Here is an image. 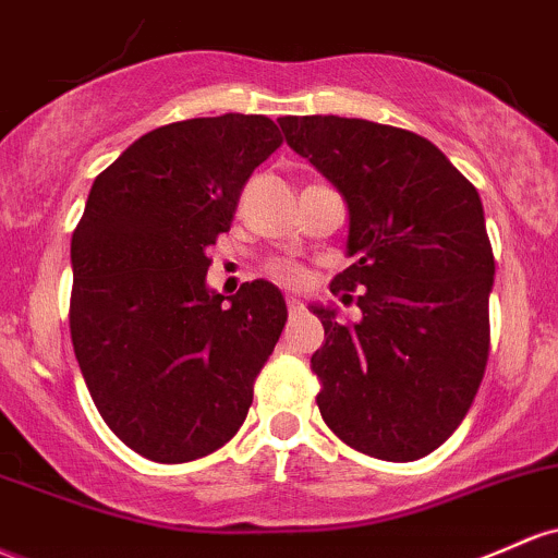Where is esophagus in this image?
Listing matches in <instances>:
<instances>
[{
  "label": "esophagus",
  "instance_id": "1",
  "mask_svg": "<svg viewBox=\"0 0 558 558\" xmlns=\"http://www.w3.org/2000/svg\"><path fill=\"white\" fill-rule=\"evenodd\" d=\"M286 304H289V315H299V312L304 310L302 299H296V296H289V299H286Z\"/></svg>",
  "mask_w": 558,
  "mask_h": 558
}]
</instances>
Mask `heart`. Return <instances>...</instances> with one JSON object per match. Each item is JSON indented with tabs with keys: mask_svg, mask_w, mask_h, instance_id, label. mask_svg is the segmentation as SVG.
Returning a JSON list of instances; mask_svg holds the SVG:
<instances>
[{
	"mask_svg": "<svg viewBox=\"0 0 558 558\" xmlns=\"http://www.w3.org/2000/svg\"><path fill=\"white\" fill-rule=\"evenodd\" d=\"M269 275L278 278L280 283H299V280H302V272L293 265H289V262H272V265H269Z\"/></svg>",
	"mask_w": 558,
	"mask_h": 558,
	"instance_id": "obj_1",
	"label": "heart"
}]
</instances>
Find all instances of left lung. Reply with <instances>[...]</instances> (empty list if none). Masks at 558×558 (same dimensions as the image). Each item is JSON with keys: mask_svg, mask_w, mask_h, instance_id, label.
Here are the masks:
<instances>
[{"mask_svg": "<svg viewBox=\"0 0 558 558\" xmlns=\"http://www.w3.org/2000/svg\"><path fill=\"white\" fill-rule=\"evenodd\" d=\"M286 143L344 195L347 256L330 291L357 323L312 307L323 421L381 461L437 450L466 418L489 352L495 259L476 187L421 134L365 119L286 116Z\"/></svg>", "mask_w": 558, "mask_h": 558, "instance_id": "1", "label": "left lung"}]
</instances>
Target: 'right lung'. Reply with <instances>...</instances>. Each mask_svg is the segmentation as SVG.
Returning <instances> with one entry per match:
<instances>
[{"label":"right lung","instance_id":"add662e5","mask_svg":"<svg viewBox=\"0 0 558 558\" xmlns=\"http://www.w3.org/2000/svg\"><path fill=\"white\" fill-rule=\"evenodd\" d=\"M267 116L158 126L97 174L71 238V341L110 432L185 463L235 437L286 326L267 280L225 302L206 286L251 171L280 148Z\"/></svg>","mask_w":558,"mask_h":558}]
</instances>
